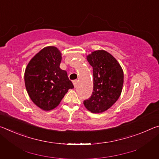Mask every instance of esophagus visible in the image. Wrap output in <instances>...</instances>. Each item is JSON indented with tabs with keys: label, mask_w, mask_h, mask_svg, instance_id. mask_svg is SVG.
Segmentation results:
<instances>
[{
	"label": "esophagus",
	"mask_w": 159,
	"mask_h": 159,
	"mask_svg": "<svg viewBox=\"0 0 159 159\" xmlns=\"http://www.w3.org/2000/svg\"><path fill=\"white\" fill-rule=\"evenodd\" d=\"M73 84L74 85L75 88L77 87V85H78V80H73Z\"/></svg>",
	"instance_id": "34e87169"
}]
</instances>
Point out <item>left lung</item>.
<instances>
[{"label": "left lung", "instance_id": "1", "mask_svg": "<svg viewBox=\"0 0 159 159\" xmlns=\"http://www.w3.org/2000/svg\"><path fill=\"white\" fill-rule=\"evenodd\" d=\"M93 69V92L83 104L94 114L106 111L118 100L123 85V71L120 64L109 52L95 50L87 55Z\"/></svg>", "mask_w": 159, "mask_h": 159}]
</instances>
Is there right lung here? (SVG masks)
Returning a JSON list of instances; mask_svg holds the SVG:
<instances>
[{
    "label": "right lung",
    "instance_id": "add662e5",
    "mask_svg": "<svg viewBox=\"0 0 159 159\" xmlns=\"http://www.w3.org/2000/svg\"><path fill=\"white\" fill-rule=\"evenodd\" d=\"M61 52L55 46L43 48L29 61L25 72L26 89L32 102L44 111L60 104L74 88L66 71L60 69Z\"/></svg>",
    "mask_w": 159,
    "mask_h": 159
}]
</instances>
